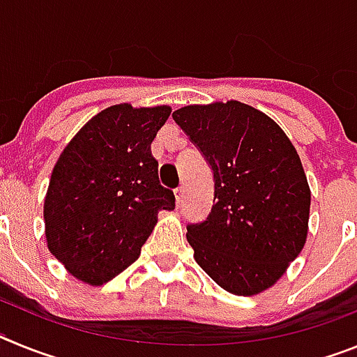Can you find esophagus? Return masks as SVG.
Instances as JSON below:
<instances>
[{
	"instance_id": "esophagus-1",
	"label": "esophagus",
	"mask_w": 357,
	"mask_h": 357,
	"mask_svg": "<svg viewBox=\"0 0 357 357\" xmlns=\"http://www.w3.org/2000/svg\"><path fill=\"white\" fill-rule=\"evenodd\" d=\"M173 193H175V200H176V204H178V206H181L182 204V200H184V195H185V191H184V188H176L175 191H173Z\"/></svg>"
}]
</instances>
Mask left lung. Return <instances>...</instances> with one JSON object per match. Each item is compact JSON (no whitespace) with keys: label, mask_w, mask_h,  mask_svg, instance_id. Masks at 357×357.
I'll return each instance as SVG.
<instances>
[{"label":"left lung","mask_w":357,"mask_h":357,"mask_svg":"<svg viewBox=\"0 0 357 357\" xmlns=\"http://www.w3.org/2000/svg\"><path fill=\"white\" fill-rule=\"evenodd\" d=\"M173 119L214 173L213 209L185 234L195 261L225 291H264L307 238L311 191L301 157L272 118L236 100L182 107Z\"/></svg>","instance_id":"obj_1"}]
</instances>
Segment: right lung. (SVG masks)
I'll return each instance as SVG.
<instances>
[{
	"mask_svg": "<svg viewBox=\"0 0 357 357\" xmlns=\"http://www.w3.org/2000/svg\"><path fill=\"white\" fill-rule=\"evenodd\" d=\"M169 114L168 105L109 107L85 123L56 160L44 198L46 241L85 284L102 286L130 266L159 211L175 209L150 148Z\"/></svg>",
	"mask_w": 357,
	"mask_h": 357,
	"instance_id": "1",
	"label": "right lung"
}]
</instances>
